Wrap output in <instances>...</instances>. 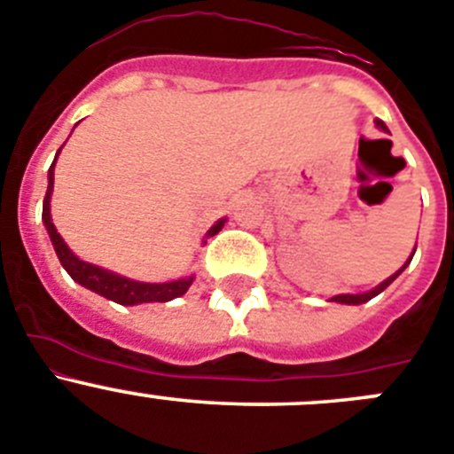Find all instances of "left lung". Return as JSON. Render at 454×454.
I'll use <instances>...</instances> for the list:
<instances>
[{
	"label": "left lung",
	"mask_w": 454,
	"mask_h": 454,
	"mask_svg": "<svg viewBox=\"0 0 454 454\" xmlns=\"http://www.w3.org/2000/svg\"><path fill=\"white\" fill-rule=\"evenodd\" d=\"M375 124H378L380 129H382V130H387L385 121H382V120H375ZM414 251H416V248H414ZM411 255H414V253H411ZM410 260H411V257H410ZM410 260H407V262H405V267H407V264H410ZM405 267H403V269H405ZM403 269H400V271H403ZM400 271H395L394 276L387 278L385 283L378 285V287L371 289V292H366V294H339V296H334L333 301H337V303H346V305H359V303H366V301H371V298H373V296H378L380 292H385V289L389 287L391 283H394L395 278L400 276Z\"/></svg>",
	"instance_id": "8db88e82"
}]
</instances>
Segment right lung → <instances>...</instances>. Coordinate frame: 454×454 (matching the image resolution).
Returning <instances> with one entry per match:
<instances>
[{"label": "right lung", "mask_w": 454, "mask_h": 454, "mask_svg": "<svg viewBox=\"0 0 454 454\" xmlns=\"http://www.w3.org/2000/svg\"><path fill=\"white\" fill-rule=\"evenodd\" d=\"M60 149H63V146H60ZM59 153H56V158H59ZM54 162H51V167H49V187L43 203V219H44V226H47L49 237H51V244H54L56 248V255H59L65 271L74 278L79 285H83V287L92 289V292L101 294V296L110 298V301H115V303L120 305L151 303V301H153V303H165V301H171V298L183 296V294L187 292V287L192 285V280H194L192 276L181 278V280H174V283H162V285L136 283V280L115 276V273L95 267V264L83 262V260H79L74 253L69 251L67 244L63 242V237H60L59 231H56L54 222H51V215H49V199H51V190H54ZM223 222H226V219H219V222L210 228L207 235H217V232L223 228Z\"/></svg>", "instance_id": "1"}]
</instances>
